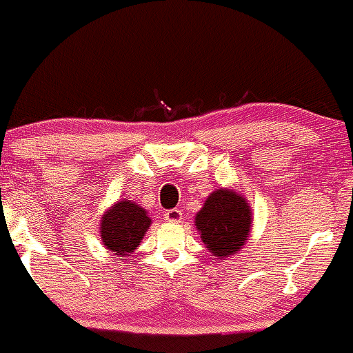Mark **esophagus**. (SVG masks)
<instances>
[{"label":"esophagus","instance_id":"1","mask_svg":"<svg viewBox=\"0 0 353 353\" xmlns=\"http://www.w3.org/2000/svg\"><path fill=\"white\" fill-rule=\"evenodd\" d=\"M164 219L168 222H181L182 221V210L181 209H169V210H165Z\"/></svg>","mask_w":353,"mask_h":353}]
</instances>
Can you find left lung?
Returning <instances> with one entry per match:
<instances>
[{
    "label": "left lung",
    "instance_id": "left-lung-1",
    "mask_svg": "<svg viewBox=\"0 0 353 353\" xmlns=\"http://www.w3.org/2000/svg\"><path fill=\"white\" fill-rule=\"evenodd\" d=\"M252 212L245 197L232 189L214 190L196 214V228L209 252L230 257L247 242Z\"/></svg>",
    "mask_w": 353,
    "mask_h": 353
}]
</instances>
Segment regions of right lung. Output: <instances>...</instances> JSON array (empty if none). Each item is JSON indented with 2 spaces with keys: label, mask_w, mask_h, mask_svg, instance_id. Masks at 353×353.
Segmentation results:
<instances>
[{
  "label": "right lung",
  "mask_w": 353,
  "mask_h": 353,
  "mask_svg": "<svg viewBox=\"0 0 353 353\" xmlns=\"http://www.w3.org/2000/svg\"><path fill=\"white\" fill-rule=\"evenodd\" d=\"M151 217L145 209L131 201H119L104 212L101 219V241L117 257H125L139 247Z\"/></svg>",
  "instance_id": "obj_1"
}]
</instances>
